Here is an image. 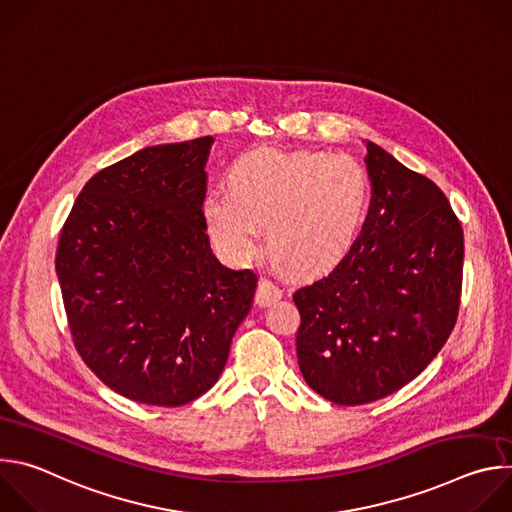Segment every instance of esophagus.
<instances>
[{"label": "esophagus", "mask_w": 512, "mask_h": 512, "mask_svg": "<svg viewBox=\"0 0 512 512\" xmlns=\"http://www.w3.org/2000/svg\"><path fill=\"white\" fill-rule=\"evenodd\" d=\"M279 298H281V289H279L275 283H271L269 279H261V281H259L257 294H255V304H257V306L265 308V306H269L271 302H277Z\"/></svg>", "instance_id": "1"}]
</instances>
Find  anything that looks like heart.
<instances>
[{
	"mask_svg": "<svg viewBox=\"0 0 512 512\" xmlns=\"http://www.w3.org/2000/svg\"><path fill=\"white\" fill-rule=\"evenodd\" d=\"M229 190L204 196L202 221L231 263H247L265 225L269 255L289 271L336 261L358 237L371 204L367 170L346 154L253 148L229 168Z\"/></svg>",
	"mask_w": 512,
	"mask_h": 512,
	"instance_id": "b5f03b06",
	"label": "heart"
}]
</instances>
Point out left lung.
Returning a JSON list of instances; mask_svg holds the SVG:
<instances>
[{
	"instance_id": "8db88e82",
	"label": "left lung",
	"mask_w": 512,
	"mask_h": 512,
	"mask_svg": "<svg viewBox=\"0 0 512 512\" xmlns=\"http://www.w3.org/2000/svg\"><path fill=\"white\" fill-rule=\"evenodd\" d=\"M373 198L350 251L296 289L306 383L338 405L383 399L413 381L454 330L464 233L446 194L367 141Z\"/></svg>"
}]
</instances>
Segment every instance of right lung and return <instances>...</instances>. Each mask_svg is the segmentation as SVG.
Segmentation results:
<instances>
[{"label": "right lung", "instance_id": "1", "mask_svg": "<svg viewBox=\"0 0 512 512\" xmlns=\"http://www.w3.org/2000/svg\"><path fill=\"white\" fill-rule=\"evenodd\" d=\"M212 137L97 172L60 233L56 275L87 367L115 393L180 407L221 377L257 275L212 255L202 221Z\"/></svg>", "mask_w": 512, "mask_h": 512}]
</instances>
